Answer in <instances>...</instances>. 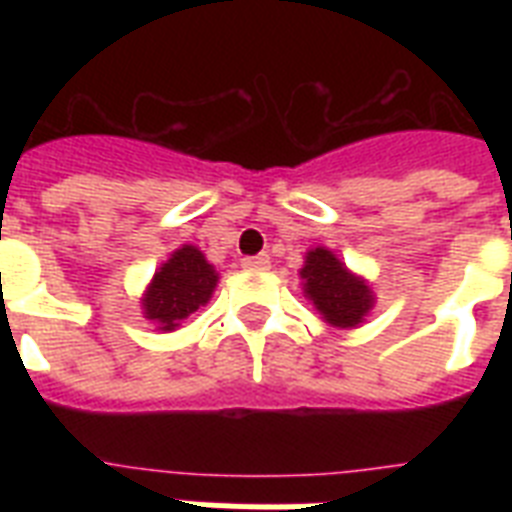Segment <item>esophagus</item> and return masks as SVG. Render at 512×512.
I'll return each instance as SVG.
<instances>
[{
	"instance_id": "34e87169",
	"label": "esophagus",
	"mask_w": 512,
	"mask_h": 512,
	"mask_svg": "<svg viewBox=\"0 0 512 512\" xmlns=\"http://www.w3.org/2000/svg\"><path fill=\"white\" fill-rule=\"evenodd\" d=\"M244 268L247 271H268V265H271V257L268 255H255V257H244Z\"/></svg>"
}]
</instances>
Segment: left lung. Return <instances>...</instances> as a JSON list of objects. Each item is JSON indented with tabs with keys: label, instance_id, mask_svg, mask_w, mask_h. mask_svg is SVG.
I'll use <instances>...</instances> for the list:
<instances>
[{
	"label": "left lung",
	"instance_id": "1",
	"mask_svg": "<svg viewBox=\"0 0 512 512\" xmlns=\"http://www.w3.org/2000/svg\"><path fill=\"white\" fill-rule=\"evenodd\" d=\"M303 295L311 300L319 316L335 329H356L372 313L377 297L372 284L353 273L329 247H311L305 252Z\"/></svg>",
	"mask_w": 512,
	"mask_h": 512
}]
</instances>
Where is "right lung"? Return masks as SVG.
<instances>
[{"label": "right lung", "mask_w": 512, "mask_h": 512, "mask_svg": "<svg viewBox=\"0 0 512 512\" xmlns=\"http://www.w3.org/2000/svg\"><path fill=\"white\" fill-rule=\"evenodd\" d=\"M220 273L193 244L177 247L148 281L140 297L143 319L159 332H175L188 316L212 300Z\"/></svg>", "instance_id": "right-lung-1"}]
</instances>
